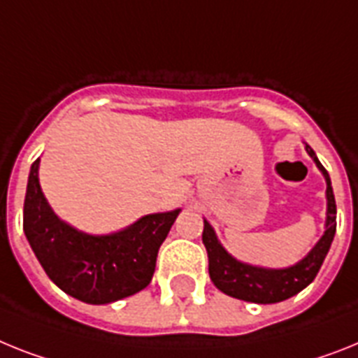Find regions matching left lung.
Wrapping results in <instances>:
<instances>
[{
  "label": "left lung",
  "mask_w": 358,
  "mask_h": 358,
  "mask_svg": "<svg viewBox=\"0 0 358 358\" xmlns=\"http://www.w3.org/2000/svg\"><path fill=\"white\" fill-rule=\"evenodd\" d=\"M306 151L313 158L318 169L322 171L327 182L326 233L311 249V253L304 260H300L296 266L287 267V269H264V267H253L235 260L216 240L211 225L203 220L202 240L207 249V257H209V276L213 284L225 295L245 300V302H255V304H275V302H282L296 295L315 280L337 231V206H335V194H333L329 174L318 162L311 147L306 145Z\"/></svg>",
  "instance_id": "obj_1"
}]
</instances>
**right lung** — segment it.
<instances>
[{"label":"right lung","instance_id":"obj_1","mask_svg":"<svg viewBox=\"0 0 358 358\" xmlns=\"http://www.w3.org/2000/svg\"><path fill=\"white\" fill-rule=\"evenodd\" d=\"M32 164L23 206V231L50 280L87 304H109L149 286L162 242L180 209L147 215L127 229L91 236L54 215Z\"/></svg>","mask_w":358,"mask_h":358}]
</instances>
